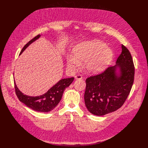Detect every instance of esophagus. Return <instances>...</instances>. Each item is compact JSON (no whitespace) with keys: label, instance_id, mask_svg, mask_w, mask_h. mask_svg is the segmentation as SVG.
I'll use <instances>...</instances> for the list:
<instances>
[{"label":"esophagus","instance_id":"esophagus-1","mask_svg":"<svg viewBox=\"0 0 148 148\" xmlns=\"http://www.w3.org/2000/svg\"><path fill=\"white\" fill-rule=\"evenodd\" d=\"M74 78H75V79H81L82 78V76L81 75H75V77H74Z\"/></svg>","mask_w":148,"mask_h":148}]
</instances>
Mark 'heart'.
Masks as SVG:
<instances>
[{
  "mask_svg": "<svg viewBox=\"0 0 148 148\" xmlns=\"http://www.w3.org/2000/svg\"><path fill=\"white\" fill-rule=\"evenodd\" d=\"M73 56L67 58V67L75 71L84 62V67L86 73L96 74L103 71L112 60V50L104 43L98 40L82 41L73 49Z\"/></svg>",
  "mask_w": 148,
  "mask_h": 148,
  "instance_id": "heart-1",
  "label": "heart"
}]
</instances>
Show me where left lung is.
<instances>
[{"mask_svg":"<svg viewBox=\"0 0 148 148\" xmlns=\"http://www.w3.org/2000/svg\"><path fill=\"white\" fill-rule=\"evenodd\" d=\"M116 64L87 78L84 101L92 114L102 116L121 108L132 88L135 68L131 54L122 45Z\"/></svg>","mask_w":148,"mask_h":148,"instance_id":"obj_1","label":"left lung"}]
</instances>
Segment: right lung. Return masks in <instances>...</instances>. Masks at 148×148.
<instances>
[{
    "mask_svg": "<svg viewBox=\"0 0 148 148\" xmlns=\"http://www.w3.org/2000/svg\"><path fill=\"white\" fill-rule=\"evenodd\" d=\"M40 36L41 35L38 34L27 43L21 51L19 56L22 54V53L30 45L33 43L36 40L38 39ZM74 77L61 79L51 88H50L45 94L35 97L27 95L21 92L17 88L14 81L16 94L19 101L25 104L27 107L36 111L48 112L54 110L58 104L61 99L62 94L65 89L69 87L74 81Z\"/></svg>",
    "mask_w": 148,
    "mask_h": 148,
    "instance_id": "1",
    "label": "right lung"
}]
</instances>
